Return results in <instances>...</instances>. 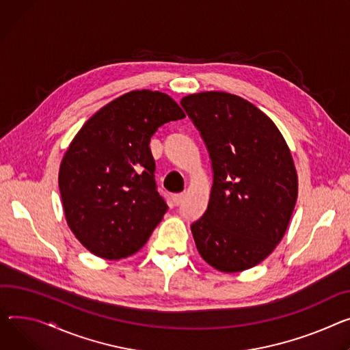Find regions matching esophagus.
Here are the masks:
<instances>
[{
  "label": "esophagus",
  "mask_w": 350,
  "mask_h": 350,
  "mask_svg": "<svg viewBox=\"0 0 350 350\" xmlns=\"http://www.w3.org/2000/svg\"><path fill=\"white\" fill-rule=\"evenodd\" d=\"M184 197H185V194H184V193H178V194H174V197H173V200H174V204H176V205H180V204L184 201Z\"/></svg>",
  "instance_id": "obj_1"
}]
</instances>
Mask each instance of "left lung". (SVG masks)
Masks as SVG:
<instances>
[{
  "label": "left lung",
  "mask_w": 350,
  "mask_h": 350,
  "mask_svg": "<svg viewBox=\"0 0 350 350\" xmlns=\"http://www.w3.org/2000/svg\"><path fill=\"white\" fill-rule=\"evenodd\" d=\"M211 159L213 189L191 232L202 259L235 273L265 260L282 241L298 181L290 149L252 103L209 91L181 100Z\"/></svg>",
  "instance_id": "1"
}]
</instances>
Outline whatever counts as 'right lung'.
Masks as SVG:
<instances>
[{"mask_svg": "<svg viewBox=\"0 0 350 350\" xmlns=\"http://www.w3.org/2000/svg\"><path fill=\"white\" fill-rule=\"evenodd\" d=\"M184 112L167 94L131 91L83 125L60 165L64 215L76 238L104 259L136 253L167 211L149 144Z\"/></svg>", "mask_w": 350, "mask_h": 350, "instance_id": "add662e5", "label": "right lung"}]
</instances>
